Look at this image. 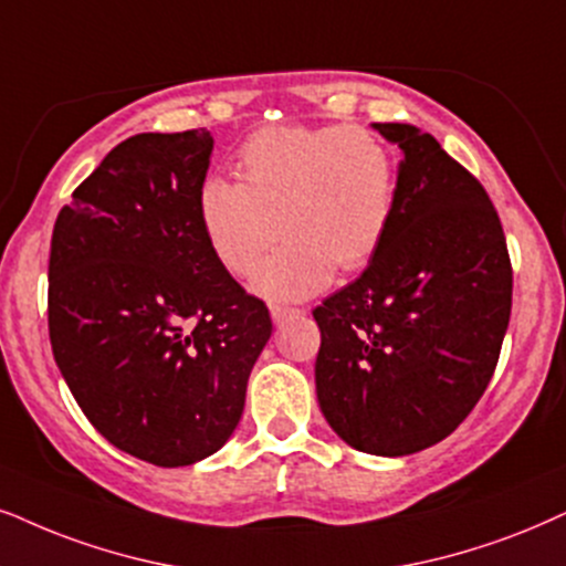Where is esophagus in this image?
<instances>
[{
	"label": "esophagus",
	"mask_w": 566,
	"mask_h": 566,
	"mask_svg": "<svg viewBox=\"0 0 566 566\" xmlns=\"http://www.w3.org/2000/svg\"><path fill=\"white\" fill-rule=\"evenodd\" d=\"M305 311H300V307H287V305H271V318H274V324H284V321L292 318V316H303Z\"/></svg>",
	"instance_id": "34e87169"
}]
</instances>
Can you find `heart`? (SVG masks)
I'll use <instances>...</instances> for the list:
<instances>
[{"label": "heart", "mask_w": 566, "mask_h": 566, "mask_svg": "<svg viewBox=\"0 0 566 566\" xmlns=\"http://www.w3.org/2000/svg\"><path fill=\"white\" fill-rule=\"evenodd\" d=\"M238 182L206 177L198 219L213 259L253 290L300 300L357 271L381 250L397 211V159L357 125H276L255 130L234 159Z\"/></svg>", "instance_id": "b5f03b06"}]
</instances>
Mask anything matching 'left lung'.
Segmentation results:
<instances>
[{
	"label": "left lung",
	"instance_id": "left-lung-1",
	"mask_svg": "<svg viewBox=\"0 0 566 566\" xmlns=\"http://www.w3.org/2000/svg\"><path fill=\"white\" fill-rule=\"evenodd\" d=\"M402 148L397 211L353 284L326 297L316 395L357 452L405 457L447 439L496 370L512 313V261L483 185L433 135L374 125Z\"/></svg>",
	"mask_w": 566,
	"mask_h": 566
}]
</instances>
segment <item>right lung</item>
Segmentation results:
<instances>
[{
    "label": "right lung",
    "mask_w": 566,
    "mask_h": 566,
    "mask_svg": "<svg viewBox=\"0 0 566 566\" xmlns=\"http://www.w3.org/2000/svg\"><path fill=\"white\" fill-rule=\"evenodd\" d=\"M209 130L119 143L62 206L49 253V339L91 426L182 468L240 423L271 336L263 300L213 259L198 219Z\"/></svg>",
    "instance_id": "right-lung-1"
}]
</instances>
